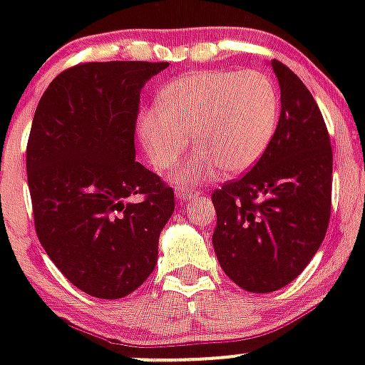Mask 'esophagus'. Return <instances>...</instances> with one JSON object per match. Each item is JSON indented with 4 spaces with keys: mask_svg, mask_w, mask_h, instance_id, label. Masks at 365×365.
<instances>
[{
    "mask_svg": "<svg viewBox=\"0 0 365 365\" xmlns=\"http://www.w3.org/2000/svg\"><path fill=\"white\" fill-rule=\"evenodd\" d=\"M197 195H199V191H195V189H189V187L176 189V197L180 200H189V199H193V197H197Z\"/></svg>",
    "mask_w": 365,
    "mask_h": 365,
    "instance_id": "obj_1",
    "label": "esophagus"
}]
</instances>
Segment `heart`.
<instances>
[{
    "label": "heart",
    "mask_w": 365,
    "mask_h": 365,
    "mask_svg": "<svg viewBox=\"0 0 365 365\" xmlns=\"http://www.w3.org/2000/svg\"><path fill=\"white\" fill-rule=\"evenodd\" d=\"M157 108L138 117V136L157 170L176 165L189 145L197 151L172 180L197 185L222 170L237 176L250 170L269 148L278 123V96L259 71H197L168 83Z\"/></svg>",
    "instance_id": "1"
}]
</instances>
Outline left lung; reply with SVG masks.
<instances>
[{
    "mask_svg": "<svg viewBox=\"0 0 365 365\" xmlns=\"http://www.w3.org/2000/svg\"><path fill=\"white\" fill-rule=\"evenodd\" d=\"M271 68L282 104L274 136L246 176L212 195L217 261L254 294L299 277L326 237L331 210L334 153L322 113L294 71L278 60Z\"/></svg>",
    "mask_w": 365,
    "mask_h": 365,
    "instance_id": "1",
    "label": "left lung"
}]
</instances>
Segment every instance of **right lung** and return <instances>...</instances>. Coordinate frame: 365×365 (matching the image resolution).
Masks as SVG:
<instances>
[{
	"label": "right lung",
	"mask_w": 365,
	"mask_h": 365,
	"mask_svg": "<svg viewBox=\"0 0 365 365\" xmlns=\"http://www.w3.org/2000/svg\"><path fill=\"white\" fill-rule=\"evenodd\" d=\"M168 62H88L54 77L26 149L37 239L85 294L121 299L142 286L174 212V191L136 160L143 85Z\"/></svg>",
	"instance_id": "right-lung-1"
}]
</instances>
